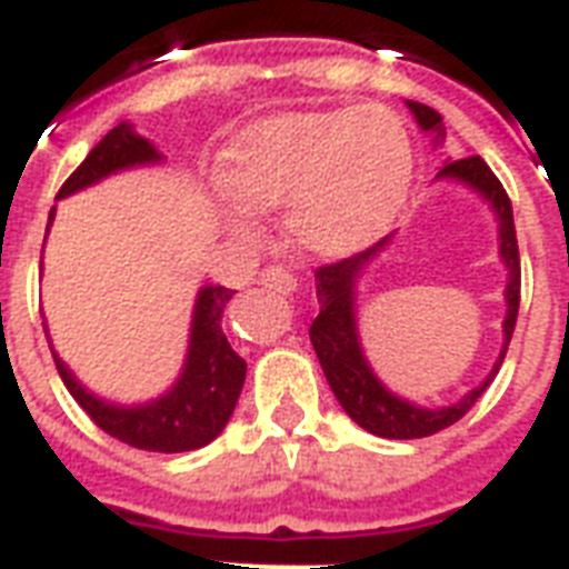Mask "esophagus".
I'll use <instances>...</instances> for the list:
<instances>
[{
  "label": "esophagus",
  "mask_w": 569,
  "mask_h": 569,
  "mask_svg": "<svg viewBox=\"0 0 569 569\" xmlns=\"http://www.w3.org/2000/svg\"><path fill=\"white\" fill-rule=\"evenodd\" d=\"M261 284L263 288L279 290V293H293L297 290V276L290 270H284L281 263H270L261 270Z\"/></svg>",
  "instance_id": "34e87169"
}]
</instances>
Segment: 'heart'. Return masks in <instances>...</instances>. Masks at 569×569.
Segmentation results:
<instances>
[{
	"label": "heart",
	"mask_w": 569,
	"mask_h": 569,
	"mask_svg": "<svg viewBox=\"0 0 569 569\" xmlns=\"http://www.w3.org/2000/svg\"><path fill=\"white\" fill-rule=\"evenodd\" d=\"M411 179V140L385 108L276 117L243 131L222 167V184L240 206L288 211L293 240L322 258L379 240L406 206ZM231 222L252 234L243 213Z\"/></svg>",
	"instance_id": "obj_1"
}]
</instances>
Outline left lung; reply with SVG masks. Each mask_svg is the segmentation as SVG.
I'll list each match as a JSON object with an SVG mask.
<instances>
[{
  "label": "left lung",
  "mask_w": 569,
  "mask_h": 569,
  "mask_svg": "<svg viewBox=\"0 0 569 569\" xmlns=\"http://www.w3.org/2000/svg\"><path fill=\"white\" fill-rule=\"evenodd\" d=\"M411 113L417 117L422 131H429L435 138V147H440L447 140V129H443V117L435 108L422 102H408ZM438 179H456L467 188L479 193L499 220V258L508 267V284H506V322H502V349L493 363V370L488 372V379L481 381L479 388H472L465 393L461 402L447 408H420L408 402V399L390 393L379 381V376L372 372V367L363 358L361 340H358V317H356V284L361 279L363 267L379 256L381 249L388 247L390 238H381L376 247L363 249L358 256L343 258V261L326 263L317 267L313 279H317V299H320V313L311 322V343L313 352L320 358V367L326 372L329 388L335 390V397L343 406V411L352 420L367 429L370 435L390 440H413L429 438L435 431L447 429L452 422H458L476 406V399L488 390L493 376L502 367V358L508 352L511 335H515L517 308H520V252H517V231H515V213H511V199H508L506 188L499 184V179L490 172V167L481 161L479 156L461 158V161H447L438 170Z\"/></svg>",
  "instance_id": "left-lung-1"
}]
</instances>
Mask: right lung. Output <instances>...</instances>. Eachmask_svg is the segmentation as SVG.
Wrapping results in <instances>:
<instances>
[{"instance_id": "obj_1", "label": "right lung", "mask_w": 569, "mask_h": 569, "mask_svg": "<svg viewBox=\"0 0 569 569\" xmlns=\"http://www.w3.org/2000/svg\"><path fill=\"white\" fill-rule=\"evenodd\" d=\"M161 158V152L147 138H140L129 122H120L90 149V156L79 163V170L63 181L58 199L90 188L111 172L140 167V163H158ZM52 217L54 208L49 213V222ZM231 297H234V290L222 288V284L199 288L193 320H190L188 358H184L181 376L163 397L152 399V402L113 406V402L93 397L88 388H81V381L52 349L54 367L61 372L72 399L111 438L134 449H149V452H190V449L206 447L226 429L231 411L238 406L243 379H247V361L231 349L226 331H222V311Z\"/></svg>"}]
</instances>
